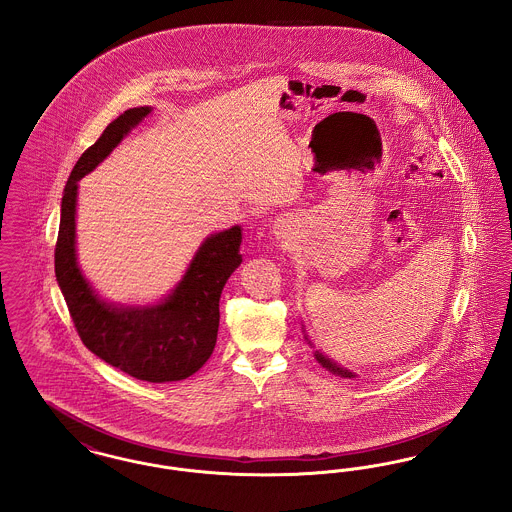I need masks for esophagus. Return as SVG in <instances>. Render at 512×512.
<instances>
[{
    "mask_svg": "<svg viewBox=\"0 0 512 512\" xmlns=\"http://www.w3.org/2000/svg\"><path fill=\"white\" fill-rule=\"evenodd\" d=\"M276 226H278V228H282V226H284V222H278V224H276Z\"/></svg>",
    "mask_w": 512,
    "mask_h": 512,
    "instance_id": "esophagus-1",
    "label": "esophagus"
}]
</instances>
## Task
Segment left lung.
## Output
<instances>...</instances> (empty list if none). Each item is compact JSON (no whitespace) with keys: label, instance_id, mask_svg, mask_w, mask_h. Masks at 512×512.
Returning <instances> with one entry per match:
<instances>
[{"label":"left lung","instance_id":"left-lung-1","mask_svg":"<svg viewBox=\"0 0 512 512\" xmlns=\"http://www.w3.org/2000/svg\"><path fill=\"white\" fill-rule=\"evenodd\" d=\"M305 340H309V338H305ZM311 343V341H309ZM315 359H317L320 365L324 366L326 370H330V372H334V374H338V376H343V378H355V374L351 372V370H347V368H341L340 365H336L334 361H330L328 357H324L320 351H315Z\"/></svg>","mask_w":512,"mask_h":512}]
</instances>
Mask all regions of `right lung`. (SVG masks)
Here are the masks:
<instances>
[{"label":"right lung","mask_w":512,"mask_h":512,"mask_svg":"<svg viewBox=\"0 0 512 512\" xmlns=\"http://www.w3.org/2000/svg\"><path fill=\"white\" fill-rule=\"evenodd\" d=\"M149 111L151 107L124 111L76 161L61 201L55 276L82 343L132 378L161 384L192 376L211 357L219 332L220 293L242 263V228L211 234L197 249L182 282L159 305L115 307L90 288L76 265L74 249L78 180L94 171Z\"/></svg>","instance_id":"obj_1"}]
</instances>
